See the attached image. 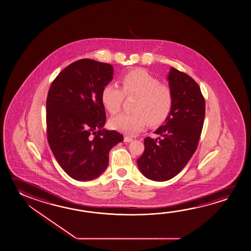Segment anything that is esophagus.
I'll return each mask as SVG.
<instances>
[{"label":"esophagus","mask_w":251,"mask_h":251,"mask_svg":"<svg viewBox=\"0 0 251 251\" xmlns=\"http://www.w3.org/2000/svg\"><path fill=\"white\" fill-rule=\"evenodd\" d=\"M124 141L125 142H131V141H132V139H131V137H128V136H126L125 138H124Z\"/></svg>","instance_id":"obj_1"}]
</instances>
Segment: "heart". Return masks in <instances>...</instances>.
Segmentation results:
<instances>
[{
    "instance_id": "b5f03b06",
    "label": "heart",
    "mask_w": 251,
    "mask_h": 251,
    "mask_svg": "<svg viewBox=\"0 0 251 251\" xmlns=\"http://www.w3.org/2000/svg\"><path fill=\"white\" fill-rule=\"evenodd\" d=\"M120 83L104 85L101 93L103 106L108 112H120L125 95L138 96L133 113H121L111 120V126L127 135H137L148 125L162 123L171 112L174 95L171 88L160 84L147 71L137 69L125 74Z\"/></svg>"
}]
</instances>
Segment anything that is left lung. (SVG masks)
Here are the masks:
<instances>
[{
  "mask_svg": "<svg viewBox=\"0 0 251 251\" xmlns=\"http://www.w3.org/2000/svg\"><path fill=\"white\" fill-rule=\"evenodd\" d=\"M167 79L174 95L171 112L154 131L159 137L145 139V151L137 160L143 175L155 181L174 178L187 165L198 146L205 117V100L191 76L171 68Z\"/></svg>",
  "mask_w": 251,
  "mask_h": 251,
  "instance_id": "obj_1",
  "label": "left lung"
}]
</instances>
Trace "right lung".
<instances>
[{"label":"right lung","instance_id":"add662e5","mask_svg":"<svg viewBox=\"0 0 251 251\" xmlns=\"http://www.w3.org/2000/svg\"><path fill=\"white\" fill-rule=\"evenodd\" d=\"M113 78L111 64L80 59L52 82L46 100L49 145L72 179L92 180L109 163V151L123 135L103 129L106 121L101 93Z\"/></svg>","mask_w":251,"mask_h":251}]
</instances>
